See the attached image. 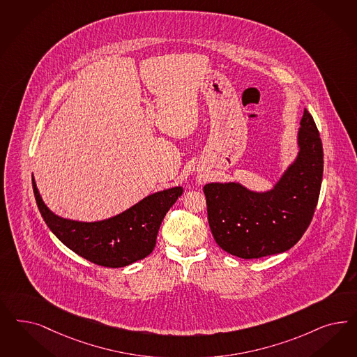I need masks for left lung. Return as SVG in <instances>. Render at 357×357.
<instances>
[{
    "label": "left lung",
    "mask_w": 357,
    "mask_h": 357,
    "mask_svg": "<svg viewBox=\"0 0 357 357\" xmlns=\"http://www.w3.org/2000/svg\"><path fill=\"white\" fill-rule=\"evenodd\" d=\"M298 143L297 160L268 193H253L235 183L204 186L208 226L222 250L260 259L288 251L307 230L322 185L323 147L306 109Z\"/></svg>",
    "instance_id": "1"
}]
</instances>
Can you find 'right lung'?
<instances>
[{"label":"right lung","mask_w":357,"mask_h":357,"mask_svg":"<svg viewBox=\"0 0 357 357\" xmlns=\"http://www.w3.org/2000/svg\"><path fill=\"white\" fill-rule=\"evenodd\" d=\"M35 201L47 226L69 250L93 264L121 268L149 256L167 211L183 195L177 186L146 197L114 218L82 223L59 218L43 204L33 180Z\"/></svg>","instance_id":"obj_1"}]
</instances>
